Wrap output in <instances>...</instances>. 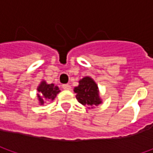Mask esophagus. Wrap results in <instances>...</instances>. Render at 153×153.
Here are the masks:
<instances>
[{"label":"esophagus","instance_id":"esophagus-1","mask_svg":"<svg viewBox=\"0 0 153 153\" xmlns=\"http://www.w3.org/2000/svg\"><path fill=\"white\" fill-rule=\"evenodd\" d=\"M62 88H63V89H65V90H71V87L69 85V84H63V85H62Z\"/></svg>","mask_w":153,"mask_h":153}]
</instances>
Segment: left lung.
<instances>
[{"mask_svg": "<svg viewBox=\"0 0 153 153\" xmlns=\"http://www.w3.org/2000/svg\"><path fill=\"white\" fill-rule=\"evenodd\" d=\"M74 92L76 94V98L78 102L83 105L91 106L93 108L102 102L97 84L89 76H85L80 80L79 85L74 88Z\"/></svg>", "mask_w": 153, "mask_h": 153, "instance_id": "left-lung-1", "label": "left lung"}]
</instances>
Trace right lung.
<instances>
[{
  "label": "right lung",
  "mask_w": 153,
  "mask_h": 153,
  "mask_svg": "<svg viewBox=\"0 0 153 153\" xmlns=\"http://www.w3.org/2000/svg\"><path fill=\"white\" fill-rule=\"evenodd\" d=\"M37 91L39 92L37 94L39 103L40 105H43L45 101L48 100H53L60 90L59 89V87L54 84H48L45 81H42L37 88Z\"/></svg>",
  "instance_id": "obj_1"
}]
</instances>
